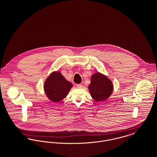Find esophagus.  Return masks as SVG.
Instances as JSON below:
<instances>
[{
    "mask_svg": "<svg viewBox=\"0 0 157 157\" xmlns=\"http://www.w3.org/2000/svg\"><path fill=\"white\" fill-rule=\"evenodd\" d=\"M76 87H77L78 88H82V85H81V84H77V85H76Z\"/></svg>",
    "mask_w": 157,
    "mask_h": 157,
    "instance_id": "esophagus-1",
    "label": "esophagus"
}]
</instances>
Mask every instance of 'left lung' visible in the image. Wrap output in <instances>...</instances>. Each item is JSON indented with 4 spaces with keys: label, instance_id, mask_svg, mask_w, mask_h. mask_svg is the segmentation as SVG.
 Masks as SVG:
<instances>
[{
    "label": "left lung",
    "instance_id": "left-lung-1",
    "mask_svg": "<svg viewBox=\"0 0 157 157\" xmlns=\"http://www.w3.org/2000/svg\"><path fill=\"white\" fill-rule=\"evenodd\" d=\"M112 82L105 75L97 72L92 75L88 90L94 100L101 102L111 96L113 92Z\"/></svg>",
    "mask_w": 157,
    "mask_h": 157
}]
</instances>
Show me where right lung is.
Returning a JSON list of instances; mask_svg holds the SVG:
<instances>
[{
	"mask_svg": "<svg viewBox=\"0 0 157 157\" xmlns=\"http://www.w3.org/2000/svg\"><path fill=\"white\" fill-rule=\"evenodd\" d=\"M73 86L58 71L53 72L46 79L44 88L45 94L49 100L58 102L67 96Z\"/></svg>",
	"mask_w": 157,
	"mask_h": 157,
	"instance_id": "1",
	"label": "right lung"
}]
</instances>
